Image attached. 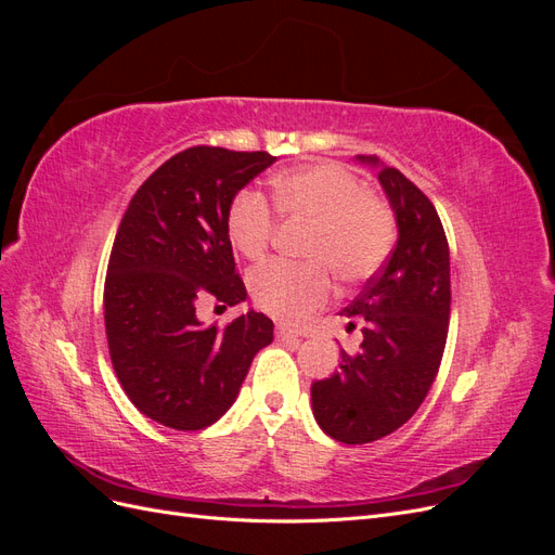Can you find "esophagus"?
<instances>
[{
	"label": "esophagus",
	"instance_id": "esophagus-1",
	"mask_svg": "<svg viewBox=\"0 0 555 555\" xmlns=\"http://www.w3.org/2000/svg\"><path fill=\"white\" fill-rule=\"evenodd\" d=\"M275 335H278V340H282V343H296L298 340V333L289 326H284V324L275 326Z\"/></svg>",
	"mask_w": 555,
	"mask_h": 555
}]
</instances>
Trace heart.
<instances>
[{"instance_id": "b5f03b06", "label": "heart", "mask_w": 555, "mask_h": 555, "mask_svg": "<svg viewBox=\"0 0 555 555\" xmlns=\"http://www.w3.org/2000/svg\"><path fill=\"white\" fill-rule=\"evenodd\" d=\"M280 220L308 222L306 263L271 261L249 275L255 306L280 322L304 324L333 292L331 267L345 284L373 278L396 243V215L386 201L338 162H312L271 180ZM227 236L245 259L266 255L275 217L259 192L243 190L227 210Z\"/></svg>"}]
</instances>
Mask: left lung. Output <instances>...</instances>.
I'll use <instances>...</instances> for the list:
<instances>
[{"instance_id":"8db88e82","label":"left lung","mask_w":555,"mask_h":555,"mask_svg":"<svg viewBox=\"0 0 555 555\" xmlns=\"http://www.w3.org/2000/svg\"><path fill=\"white\" fill-rule=\"evenodd\" d=\"M379 182L396 212L398 243L382 271L343 310L359 322L357 354L343 351L340 371L312 384L317 424L345 444L375 442L398 430L422 405L444 354L451 282L449 243L430 198L377 157Z\"/></svg>"}]
</instances>
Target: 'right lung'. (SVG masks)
<instances>
[{"label":"right lung","mask_w":555,"mask_h":555,"mask_svg":"<svg viewBox=\"0 0 555 555\" xmlns=\"http://www.w3.org/2000/svg\"><path fill=\"white\" fill-rule=\"evenodd\" d=\"M273 162L263 150H182L141 184L117 229L104 284L108 354L129 400L166 428L215 424L273 340V322L255 310L224 328L196 319L208 296L224 308L247 298L227 210Z\"/></svg>","instance_id":"right-lung-1"}]
</instances>
